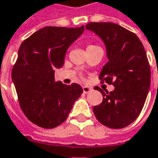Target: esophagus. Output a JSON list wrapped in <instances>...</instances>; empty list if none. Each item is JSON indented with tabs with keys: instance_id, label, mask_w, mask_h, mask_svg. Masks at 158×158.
<instances>
[{
	"instance_id": "34e87169",
	"label": "esophagus",
	"mask_w": 158,
	"mask_h": 158,
	"mask_svg": "<svg viewBox=\"0 0 158 158\" xmlns=\"http://www.w3.org/2000/svg\"><path fill=\"white\" fill-rule=\"evenodd\" d=\"M82 89H83V92L86 94L89 93V92L91 90V88H90V87H88V86H84Z\"/></svg>"
}]
</instances>
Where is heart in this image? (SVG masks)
<instances>
[{
  "instance_id": "obj_1",
  "label": "heart",
  "mask_w": 158,
  "mask_h": 158,
  "mask_svg": "<svg viewBox=\"0 0 158 158\" xmlns=\"http://www.w3.org/2000/svg\"><path fill=\"white\" fill-rule=\"evenodd\" d=\"M95 48H98V45H94V44H90L87 47V50H91V49H95Z\"/></svg>"
}]
</instances>
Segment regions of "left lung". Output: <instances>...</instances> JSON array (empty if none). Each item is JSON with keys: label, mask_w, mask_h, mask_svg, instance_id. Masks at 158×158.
I'll return each instance as SVG.
<instances>
[{"label": "left lung", "mask_w": 158, "mask_h": 158, "mask_svg": "<svg viewBox=\"0 0 158 158\" xmlns=\"http://www.w3.org/2000/svg\"><path fill=\"white\" fill-rule=\"evenodd\" d=\"M86 29L96 33L106 47L108 61L99 79L112 84L108 93L98 89L103 101L95 106L97 119L110 128H122L136 119L150 88V67L138 37L112 22H89Z\"/></svg>", "instance_id": "1"}]
</instances>
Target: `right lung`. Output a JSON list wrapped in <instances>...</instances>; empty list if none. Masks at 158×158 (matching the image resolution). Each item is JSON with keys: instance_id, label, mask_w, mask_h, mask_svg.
I'll return each mask as SVG.
<instances>
[{"instance_id": "obj_1", "label": "right lung", "mask_w": 158, "mask_h": 158, "mask_svg": "<svg viewBox=\"0 0 158 158\" xmlns=\"http://www.w3.org/2000/svg\"><path fill=\"white\" fill-rule=\"evenodd\" d=\"M83 31L84 26L44 27L20 46L11 79L23 113L40 127L63 123L83 92L79 84L65 85L54 79L55 69L64 64L67 50Z\"/></svg>"}]
</instances>
